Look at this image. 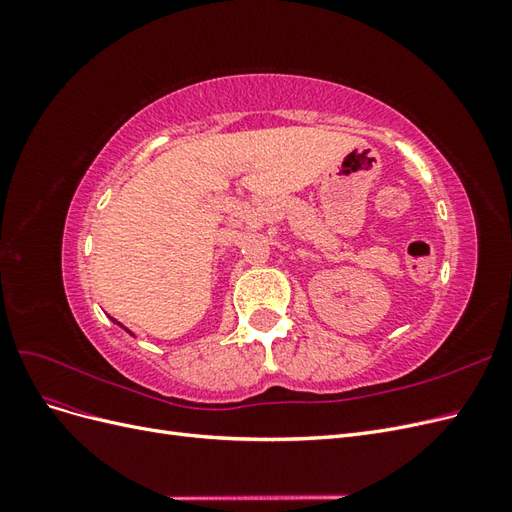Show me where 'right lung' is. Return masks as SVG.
Listing matches in <instances>:
<instances>
[{
  "instance_id": "obj_1",
  "label": "right lung",
  "mask_w": 512,
  "mask_h": 512,
  "mask_svg": "<svg viewBox=\"0 0 512 512\" xmlns=\"http://www.w3.org/2000/svg\"><path fill=\"white\" fill-rule=\"evenodd\" d=\"M113 322H115V324H117V327H121V329H123V331H126V333H130V335H132V331H128V329H126V327H123V324H121V322H117V320H113Z\"/></svg>"
}]
</instances>
